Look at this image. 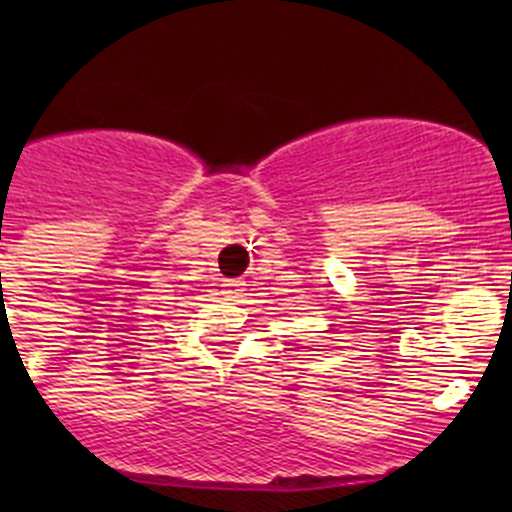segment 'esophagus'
<instances>
[{
	"mask_svg": "<svg viewBox=\"0 0 512 512\" xmlns=\"http://www.w3.org/2000/svg\"><path fill=\"white\" fill-rule=\"evenodd\" d=\"M223 294L227 299H240L245 294V282L242 280H227L223 285Z\"/></svg>",
	"mask_w": 512,
	"mask_h": 512,
	"instance_id": "34e87169",
	"label": "esophagus"
}]
</instances>
